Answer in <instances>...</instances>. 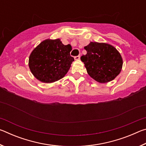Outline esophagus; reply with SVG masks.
Returning a JSON list of instances; mask_svg holds the SVG:
<instances>
[{"label": "esophagus", "mask_w": 146, "mask_h": 146, "mask_svg": "<svg viewBox=\"0 0 146 146\" xmlns=\"http://www.w3.org/2000/svg\"><path fill=\"white\" fill-rule=\"evenodd\" d=\"M75 60H79V59H80V55H78V56H75Z\"/></svg>", "instance_id": "34e87169"}]
</instances>
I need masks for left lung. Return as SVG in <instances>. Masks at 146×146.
Wrapping results in <instances>:
<instances>
[{"label":"left lung","instance_id":"left-lung-1","mask_svg":"<svg viewBox=\"0 0 146 146\" xmlns=\"http://www.w3.org/2000/svg\"><path fill=\"white\" fill-rule=\"evenodd\" d=\"M86 55L81 56L87 72L100 83L113 80L122 70L123 61L115 47L106 43L91 42L84 47Z\"/></svg>","mask_w":146,"mask_h":146}]
</instances>
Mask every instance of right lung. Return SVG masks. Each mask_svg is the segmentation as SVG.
I'll return each mask as SVG.
<instances>
[{"label":"right lung","instance_id":"1","mask_svg":"<svg viewBox=\"0 0 146 146\" xmlns=\"http://www.w3.org/2000/svg\"><path fill=\"white\" fill-rule=\"evenodd\" d=\"M70 44L64 45L60 39H47L32 51L29 67L38 80L51 83L63 78L71 67L74 58L71 56Z\"/></svg>","mask_w":146,"mask_h":146}]
</instances>
